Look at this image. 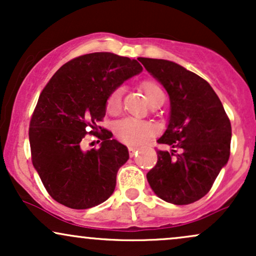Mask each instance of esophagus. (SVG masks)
I'll use <instances>...</instances> for the list:
<instances>
[{
    "mask_svg": "<svg viewBox=\"0 0 256 256\" xmlns=\"http://www.w3.org/2000/svg\"><path fill=\"white\" fill-rule=\"evenodd\" d=\"M128 152H130V156L134 158V154L137 152V148H134V146H128Z\"/></svg>",
    "mask_w": 256,
    "mask_h": 256,
    "instance_id": "obj_1",
    "label": "esophagus"
}]
</instances>
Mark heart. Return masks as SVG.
<instances>
[{"label":"heart","instance_id":"b5f03b06","mask_svg":"<svg viewBox=\"0 0 256 256\" xmlns=\"http://www.w3.org/2000/svg\"><path fill=\"white\" fill-rule=\"evenodd\" d=\"M140 88L144 91L146 96L148 98L150 104L158 95L164 94L161 88L152 80L142 82ZM122 88H116V89L112 91L110 95H108L107 101H106V110H107L108 113H118L120 108H122ZM114 132H116V136L122 142L126 143V144L136 146L146 142L149 137H152L155 134V126L152 122H144V120H140L136 118H125L119 120L114 125Z\"/></svg>","mask_w":256,"mask_h":256}]
</instances>
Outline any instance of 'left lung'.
<instances>
[{
	"label": "left lung",
	"instance_id": "obj_1",
	"mask_svg": "<svg viewBox=\"0 0 256 256\" xmlns=\"http://www.w3.org/2000/svg\"><path fill=\"white\" fill-rule=\"evenodd\" d=\"M162 84L171 102L166 131L158 140L171 150H158L146 173L156 195L173 204H189L210 190L230 158L231 122L210 84L180 64L138 58Z\"/></svg>",
	"mask_w": 256,
	"mask_h": 256
}]
</instances>
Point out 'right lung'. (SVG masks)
Instances as JSON below:
<instances>
[{"instance_id": "obj_1", "label": "right lung", "mask_w": 256, "mask_h": 256, "mask_svg": "<svg viewBox=\"0 0 256 256\" xmlns=\"http://www.w3.org/2000/svg\"><path fill=\"white\" fill-rule=\"evenodd\" d=\"M142 70L130 58L91 52L61 66L40 92L28 128L32 164L58 204L86 210L113 194L128 150L98 124L108 95ZM88 132L102 140L98 150L84 149Z\"/></svg>"}]
</instances>
